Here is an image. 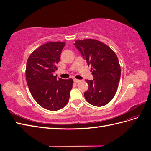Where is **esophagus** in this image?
<instances>
[{
	"instance_id": "esophagus-1",
	"label": "esophagus",
	"mask_w": 151,
	"mask_h": 151,
	"mask_svg": "<svg viewBox=\"0 0 151 151\" xmlns=\"http://www.w3.org/2000/svg\"><path fill=\"white\" fill-rule=\"evenodd\" d=\"M82 81L81 80H79V79H74V82L76 83H80V82H81Z\"/></svg>"
}]
</instances>
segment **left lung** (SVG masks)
Returning a JSON list of instances; mask_svg holds the SVG:
<instances>
[{
	"label": "left lung",
	"instance_id": "obj_1",
	"mask_svg": "<svg viewBox=\"0 0 151 151\" xmlns=\"http://www.w3.org/2000/svg\"><path fill=\"white\" fill-rule=\"evenodd\" d=\"M74 45L88 66H91L94 78L86 80L89 85L84 94L86 99L93 106H104L115 96L120 81L118 57L110 48L98 40H77Z\"/></svg>",
	"mask_w": 151,
	"mask_h": 151
}]
</instances>
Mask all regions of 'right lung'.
I'll return each instance as SVG.
<instances>
[{"label": "right lung", "mask_w": 151, "mask_h": 151, "mask_svg": "<svg viewBox=\"0 0 151 151\" xmlns=\"http://www.w3.org/2000/svg\"><path fill=\"white\" fill-rule=\"evenodd\" d=\"M65 42H50L35 50L26 63L27 84L32 96L41 106L50 111L64 107L68 101L73 80L57 79V70Z\"/></svg>", "instance_id": "right-lung-1"}]
</instances>
